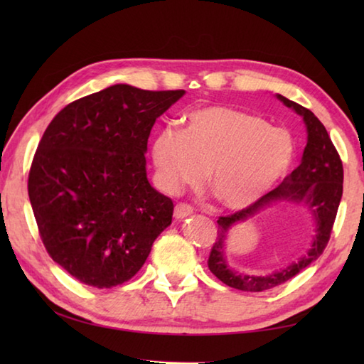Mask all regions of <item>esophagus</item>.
Wrapping results in <instances>:
<instances>
[{
    "mask_svg": "<svg viewBox=\"0 0 364 364\" xmlns=\"http://www.w3.org/2000/svg\"><path fill=\"white\" fill-rule=\"evenodd\" d=\"M192 213H194V210H192V206H189L188 203H178L173 210V218L180 220V219L188 218V215H191Z\"/></svg>",
    "mask_w": 364,
    "mask_h": 364,
    "instance_id": "obj_1",
    "label": "esophagus"
}]
</instances>
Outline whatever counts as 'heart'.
<instances>
[{
  "mask_svg": "<svg viewBox=\"0 0 364 364\" xmlns=\"http://www.w3.org/2000/svg\"><path fill=\"white\" fill-rule=\"evenodd\" d=\"M184 129H161L151 159L161 188L175 194L200 186L210 170V188L222 206L239 211L255 205L288 170L294 144L288 131L257 114L230 106H202L184 117Z\"/></svg>",
  "mask_w": 364,
  "mask_h": 364,
  "instance_id": "1",
  "label": "heart"
}]
</instances>
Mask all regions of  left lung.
Instances as JSON below:
<instances>
[{"label":"left lung","mask_w":364,"mask_h":364,"mask_svg":"<svg viewBox=\"0 0 364 364\" xmlns=\"http://www.w3.org/2000/svg\"><path fill=\"white\" fill-rule=\"evenodd\" d=\"M277 97L304 117L308 131V142L300 166L294 168L275 189L262 196L255 205L230 215H222L218 220V237L213 244L210 258H208V267L222 283L241 291L261 292L272 289L275 286L291 280L292 277H296L313 261L318 259L328 244L338 206L343 197V161L339 158V153L331 142L326 127L310 109L297 105L296 102H291L283 95ZM278 199L305 203L311 208L316 219V236L312 249L297 263L264 277L239 274L228 268L223 255V245L229 228L239 221L252 217Z\"/></svg>","instance_id":"left-lung-1"}]
</instances>
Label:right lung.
<instances>
[{
	"mask_svg": "<svg viewBox=\"0 0 364 364\" xmlns=\"http://www.w3.org/2000/svg\"><path fill=\"white\" fill-rule=\"evenodd\" d=\"M184 90L128 84L67 105L38 142L28 194L54 262L84 284L112 288L133 278L173 202L146 180L150 131Z\"/></svg>",
	"mask_w": 364,
	"mask_h": 364,
	"instance_id": "1",
	"label": "right lung"
}]
</instances>
